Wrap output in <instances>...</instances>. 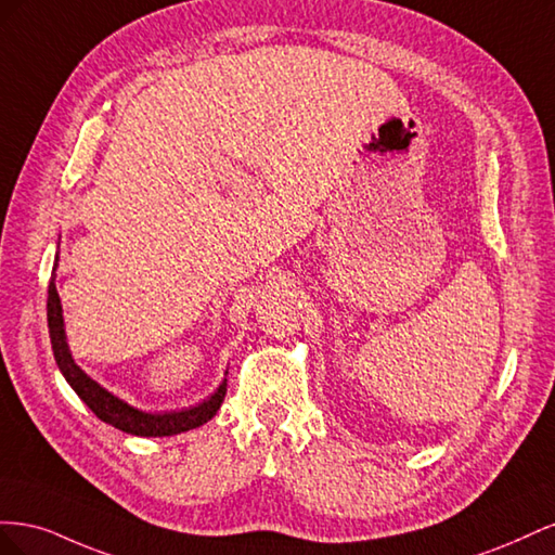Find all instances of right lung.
<instances>
[{
	"label": "right lung",
	"instance_id": "add662e5",
	"mask_svg": "<svg viewBox=\"0 0 555 555\" xmlns=\"http://www.w3.org/2000/svg\"><path fill=\"white\" fill-rule=\"evenodd\" d=\"M57 261L60 257H55V268L48 284V331H50V345H53V354H55L60 373L64 375L66 382H69V386L78 393V398L86 402V405L102 418V422L115 426L122 433L139 435V438H169V435L192 430L210 422L227 396V377L222 379L220 386H217L215 393H210L206 400L196 402V405L171 410V412H145L129 405L127 400L115 396L113 391L104 389L102 384L82 371L72 357L69 343H66L62 300L55 287Z\"/></svg>",
	"mask_w": 555,
	"mask_h": 555
}]
</instances>
